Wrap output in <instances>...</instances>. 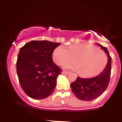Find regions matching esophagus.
<instances>
[{"label": "esophagus", "instance_id": "1", "mask_svg": "<svg viewBox=\"0 0 122 122\" xmlns=\"http://www.w3.org/2000/svg\"><path fill=\"white\" fill-rule=\"evenodd\" d=\"M69 71H66V70H63V71H62V74H69Z\"/></svg>", "mask_w": 122, "mask_h": 122}]
</instances>
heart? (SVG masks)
I'll return each instance as SVG.
<instances>
[{
  "instance_id": "1",
  "label": "heart",
  "mask_w": 122,
  "mask_h": 122,
  "mask_svg": "<svg viewBox=\"0 0 122 122\" xmlns=\"http://www.w3.org/2000/svg\"><path fill=\"white\" fill-rule=\"evenodd\" d=\"M73 63L65 65L66 69L79 71L83 76H92L98 75L105 68L107 56L102 50L88 44L70 46L65 49L57 47L52 53V59L58 66L72 60Z\"/></svg>"
}]
</instances>
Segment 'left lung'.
Listing matches in <instances>:
<instances>
[{
    "instance_id": "8db88e82",
    "label": "left lung",
    "mask_w": 122,
    "mask_h": 122,
    "mask_svg": "<svg viewBox=\"0 0 122 122\" xmlns=\"http://www.w3.org/2000/svg\"><path fill=\"white\" fill-rule=\"evenodd\" d=\"M107 55L108 60L105 69L102 73L92 78L77 77L76 80L70 85L73 93L82 101H93L103 94L110 83L111 70V57L107 48L97 44Z\"/></svg>"
}]
</instances>
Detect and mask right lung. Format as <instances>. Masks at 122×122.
<instances>
[{
    "label": "right lung",
    "mask_w": 122,
    "mask_h": 122,
    "mask_svg": "<svg viewBox=\"0 0 122 122\" xmlns=\"http://www.w3.org/2000/svg\"><path fill=\"white\" fill-rule=\"evenodd\" d=\"M60 43L34 40L21 47L17 61V73L21 88L34 99L52 94L62 70L52 61L53 51Z\"/></svg>",
    "instance_id": "right-lung-1"
}]
</instances>
